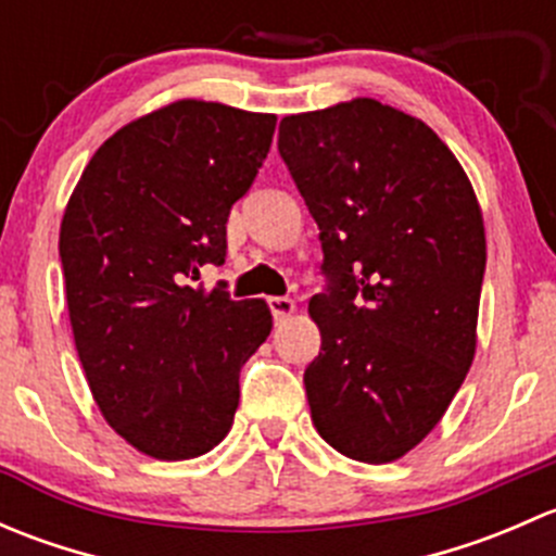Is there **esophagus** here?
Instances as JSON below:
<instances>
[{
    "label": "esophagus",
    "instance_id": "obj_1",
    "mask_svg": "<svg viewBox=\"0 0 556 556\" xmlns=\"http://www.w3.org/2000/svg\"><path fill=\"white\" fill-rule=\"evenodd\" d=\"M268 309L274 314V323H285L295 312V301L285 299V295H274V299H268Z\"/></svg>",
    "mask_w": 556,
    "mask_h": 556
}]
</instances>
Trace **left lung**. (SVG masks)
I'll list each match as a JSON object with an SVG mask.
<instances>
[{"label":"left lung","mask_w":556,"mask_h":556,"mask_svg":"<svg viewBox=\"0 0 556 556\" xmlns=\"http://www.w3.org/2000/svg\"><path fill=\"white\" fill-rule=\"evenodd\" d=\"M279 155L328 279L309 301L323 336L304 374L312 422L336 452L392 463L439 425L473 363L479 201L439 134L377 99L282 117Z\"/></svg>","instance_id":"1"}]
</instances>
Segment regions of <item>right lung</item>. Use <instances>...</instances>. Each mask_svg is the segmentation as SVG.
<instances>
[{"label":"right lung","instance_id":"1","mask_svg":"<svg viewBox=\"0 0 556 556\" xmlns=\"http://www.w3.org/2000/svg\"><path fill=\"white\" fill-rule=\"evenodd\" d=\"M277 117L182 99L93 153L66 204L59 255L72 333L99 412L155 459L228 435L239 371L271 333L266 301L204 290L226 223L271 148Z\"/></svg>","mask_w":556,"mask_h":556}]
</instances>
